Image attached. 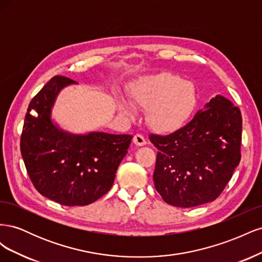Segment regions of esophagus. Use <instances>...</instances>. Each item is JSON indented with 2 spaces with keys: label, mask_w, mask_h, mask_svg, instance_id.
I'll return each instance as SVG.
<instances>
[{
  "label": "esophagus",
  "mask_w": 262,
  "mask_h": 262,
  "mask_svg": "<svg viewBox=\"0 0 262 262\" xmlns=\"http://www.w3.org/2000/svg\"><path fill=\"white\" fill-rule=\"evenodd\" d=\"M133 143L138 146H143L146 144V140L142 134H136V136L133 137Z\"/></svg>",
  "instance_id": "esophagus-1"
}]
</instances>
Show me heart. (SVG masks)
Instances as JSON below:
<instances>
[{"instance_id": "heart-1", "label": "heart", "mask_w": 262, "mask_h": 262, "mask_svg": "<svg viewBox=\"0 0 262 262\" xmlns=\"http://www.w3.org/2000/svg\"><path fill=\"white\" fill-rule=\"evenodd\" d=\"M132 104L146 109V121L158 132L180 129L196 106V90L191 82L169 72L145 76L133 83L130 90ZM124 114L126 104H120Z\"/></svg>"}]
</instances>
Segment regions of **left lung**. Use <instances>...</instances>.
Returning a JSON list of instances; mask_svg holds the SVG:
<instances>
[{
	"instance_id": "obj_1",
	"label": "left lung",
	"mask_w": 262,
	"mask_h": 262,
	"mask_svg": "<svg viewBox=\"0 0 262 262\" xmlns=\"http://www.w3.org/2000/svg\"><path fill=\"white\" fill-rule=\"evenodd\" d=\"M242 114L217 95L190 122L168 136L149 134L158 149L154 186L173 207L214 201L241 162Z\"/></svg>"
}]
</instances>
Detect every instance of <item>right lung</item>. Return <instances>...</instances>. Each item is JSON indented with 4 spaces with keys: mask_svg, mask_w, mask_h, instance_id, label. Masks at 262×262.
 <instances>
[{
    "mask_svg": "<svg viewBox=\"0 0 262 262\" xmlns=\"http://www.w3.org/2000/svg\"><path fill=\"white\" fill-rule=\"evenodd\" d=\"M74 83L55 75L31 99L24 121L20 153L39 193L68 207H82L98 200L113 187L132 136L104 132L75 136L54 125L51 108L57 95ZM31 110L37 116L30 114Z\"/></svg>",
    "mask_w": 262,
    "mask_h": 262,
    "instance_id": "add662e5",
    "label": "right lung"
}]
</instances>
